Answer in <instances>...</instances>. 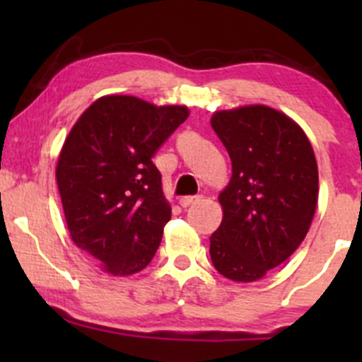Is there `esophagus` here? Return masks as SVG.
I'll list each match as a JSON object with an SVG mask.
<instances>
[{"mask_svg": "<svg viewBox=\"0 0 362 362\" xmlns=\"http://www.w3.org/2000/svg\"><path fill=\"white\" fill-rule=\"evenodd\" d=\"M199 201V197H194V195H187V197H182L180 201H178V204H180L182 207H189L195 204V202Z\"/></svg>", "mask_w": 362, "mask_h": 362, "instance_id": "obj_1", "label": "esophagus"}]
</instances>
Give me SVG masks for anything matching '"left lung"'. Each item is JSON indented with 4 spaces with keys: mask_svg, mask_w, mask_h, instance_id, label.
I'll return each instance as SVG.
<instances>
[{
    "mask_svg": "<svg viewBox=\"0 0 362 362\" xmlns=\"http://www.w3.org/2000/svg\"><path fill=\"white\" fill-rule=\"evenodd\" d=\"M211 126L231 160L211 260L236 282L259 281L300 247L318 202V167L305 131L267 105L218 110Z\"/></svg>",
    "mask_w": 362,
    "mask_h": 362,
    "instance_id": "8db88e82",
    "label": "left lung"
}]
</instances>
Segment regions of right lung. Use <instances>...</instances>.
<instances>
[{"label": "right lung", "mask_w": 362, "mask_h": 362, "mask_svg": "<svg viewBox=\"0 0 362 362\" xmlns=\"http://www.w3.org/2000/svg\"><path fill=\"white\" fill-rule=\"evenodd\" d=\"M189 114L185 105L105 95L69 131L56 165L66 224L103 272L132 276L155 257L172 207L153 156Z\"/></svg>", "instance_id": "right-lung-1"}]
</instances>
